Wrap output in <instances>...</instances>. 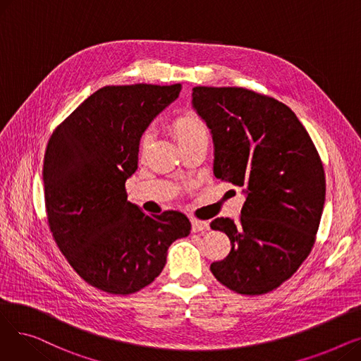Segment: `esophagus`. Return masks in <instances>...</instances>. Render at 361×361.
<instances>
[{
	"instance_id": "34e87169",
	"label": "esophagus",
	"mask_w": 361,
	"mask_h": 361,
	"mask_svg": "<svg viewBox=\"0 0 361 361\" xmlns=\"http://www.w3.org/2000/svg\"><path fill=\"white\" fill-rule=\"evenodd\" d=\"M192 231L193 233H200V231H207L209 230V222L207 221H200L197 218H192Z\"/></svg>"
}]
</instances>
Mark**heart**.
Segmentation results:
<instances>
[{
	"label": "heart",
	"instance_id": "1",
	"mask_svg": "<svg viewBox=\"0 0 361 361\" xmlns=\"http://www.w3.org/2000/svg\"><path fill=\"white\" fill-rule=\"evenodd\" d=\"M169 130L181 147L200 139H209V130L204 121L193 111H183L169 123ZM150 133H143L139 139V154L145 155L150 147Z\"/></svg>",
	"mask_w": 361,
	"mask_h": 361
}]
</instances>
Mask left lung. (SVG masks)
Wrapping results in <instances>:
<instances>
[{"label": "left lung", "mask_w": 361, "mask_h": 361, "mask_svg": "<svg viewBox=\"0 0 361 361\" xmlns=\"http://www.w3.org/2000/svg\"><path fill=\"white\" fill-rule=\"evenodd\" d=\"M211 128L215 177L244 187L241 215L216 218L231 252L211 272L238 294L260 295L291 278L310 255L325 204V169L307 130L286 104L244 87H193Z\"/></svg>", "instance_id": "8db88e82"}]
</instances>
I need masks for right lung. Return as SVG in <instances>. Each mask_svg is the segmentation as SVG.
<instances>
[{"instance_id":"right-lung-1","label":"right lung","mask_w":361,"mask_h":361,"mask_svg":"<svg viewBox=\"0 0 361 361\" xmlns=\"http://www.w3.org/2000/svg\"><path fill=\"white\" fill-rule=\"evenodd\" d=\"M181 85L105 86L56 126L44 157L51 234L71 268L92 287L133 294L154 281L177 238L190 234L177 211L146 215L127 200L139 139Z\"/></svg>"}]
</instances>
